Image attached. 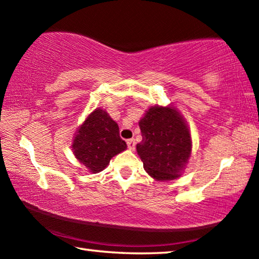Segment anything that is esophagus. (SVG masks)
<instances>
[{"label": "esophagus", "mask_w": 259, "mask_h": 259, "mask_svg": "<svg viewBox=\"0 0 259 259\" xmlns=\"http://www.w3.org/2000/svg\"><path fill=\"white\" fill-rule=\"evenodd\" d=\"M126 145H128L129 150H135V146H136L135 139H128V140H126Z\"/></svg>", "instance_id": "1"}]
</instances>
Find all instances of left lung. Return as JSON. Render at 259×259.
I'll return each instance as SVG.
<instances>
[{"mask_svg": "<svg viewBox=\"0 0 259 259\" xmlns=\"http://www.w3.org/2000/svg\"><path fill=\"white\" fill-rule=\"evenodd\" d=\"M143 139L137 144L144 169L156 181L176 179L191 154V135L171 107H151L139 121Z\"/></svg>", "mask_w": 259, "mask_h": 259, "instance_id": "obj_1", "label": "left lung"}]
</instances>
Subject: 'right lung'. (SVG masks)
I'll return each instance as SVG.
<instances>
[{
  "mask_svg": "<svg viewBox=\"0 0 259 259\" xmlns=\"http://www.w3.org/2000/svg\"><path fill=\"white\" fill-rule=\"evenodd\" d=\"M125 148L126 144L120 137L119 125L99 108L88 116L73 142L76 159L93 174L104 170L112 157Z\"/></svg>",
  "mask_w": 259,
  "mask_h": 259,
  "instance_id": "right-lung-1",
  "label": "right lung"
}]
</instances>
